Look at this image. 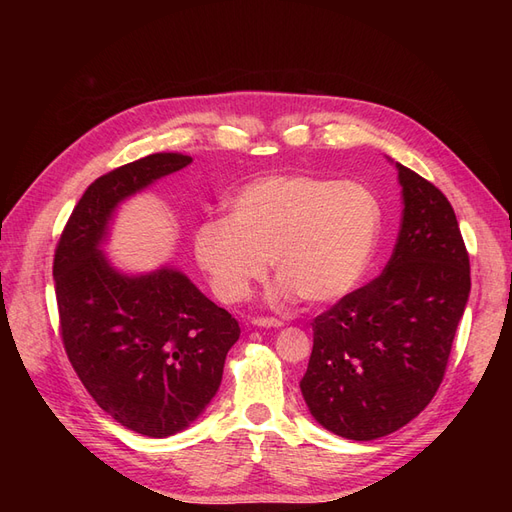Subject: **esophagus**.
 <instances>
[{"label": "esophagus", "instance_id": "34e87169", "mask_svg": "<svg viewBox=\"0 0 512 512\" xmlns=\"http://www.w3.org/2000/svg\"><path fill=\"white\" fill-rule=\"evenodd\" d=\"M252 324H254V327H260V329H280L282 320H277V318H254Z\"/></svg>", "mask_w": 512, "mask_h": 512}]
</instances>
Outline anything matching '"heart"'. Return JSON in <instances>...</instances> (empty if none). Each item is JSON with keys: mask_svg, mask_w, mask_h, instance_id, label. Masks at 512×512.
<instances>
[{"mask_svg": "<svg viewBox=\"0 0 512 512\" xmlns=\"http://www.w3.org/2000/svg\"><path fill=\"white\" fill-rule=\"evenodd\" d=\"M380 222L378 196L363 183L269 175L232 194L226 218L196 226L194 256L224 303L243 301L271 260L275 299L327 305L361 284Z\"/></svg>", "mask_w": 512, "mask_h": 512, "instance_id": "heart-1", "label": "heart"}]
</instances>
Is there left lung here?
Returning <instances> with one entry per match:
<instances>
[{
    "mask_svg": "<svg viewBox=\"0 0 512 512\" xmlns=\"http://www.w3.org/2000/svg\"><path fill=\"white\" fill-rule=\"evenodd\" d=\"M404 218L386 269L314 322L305 404L335 436L365 442L408 425L436 395L470 297V258L436 185L395 164Z\"/></svg>",
    "mask_w": 512,
    "mask_h": 512,
    "instance_id": "8db88e82",
    "label": "left lung"
}]
</instances>
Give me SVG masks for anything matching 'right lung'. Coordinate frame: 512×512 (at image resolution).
Masks as SVG:
<instances>
[{
  "label": "right lung",
  "instance_id": "obj_1",
  "mask_svg": "<svg viewBox=\"0 0 512 512\" xmlns=\"http://www.w3.org/2000/svg\"><path fill=\"white\" fill-rule=\"evenodd\" d=\"M192 162L151 153L98 177L61 232L53 280L68 359L117 423L166 438L203 414L222 382L239 322L173 267L128 275L102 252L117 207Z\"/></svg>",
  "mask_w": 512,
  "mask_h": 512
}]
</instances>
